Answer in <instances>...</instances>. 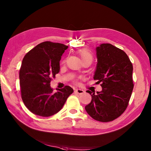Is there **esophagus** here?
Masks as SVG:
<instances>
[{
	"mask_svg": "<svg viewBox=\"0 0 151 151\" xmlns=\"http://www.w3.org/2000/svg\"><path fill=\"white\" fill-rule=\"evenodd\" d=\"M75 92L76 93L79 94V95H81V94H82L83 93H84V90H83V89H75Z\"/></svg>",
	"mask_w": 151,
	"mask_h": 151,
	"instance_id": "34e87169",
	"label": "esophagus"
}]
</instances>
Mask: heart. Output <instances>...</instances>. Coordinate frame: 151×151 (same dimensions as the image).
<instances>
[{
  "label": "heart",
  "mask_w": 151,
  "mask_h": 151,
  "mask_svg": "<svg viewBox=\"0 0 151 151\" xmlns=\"http://www.w3.org/2000/svg\"><path fill=\"white\" fill-rule=\"evenodd\" d=\"M79 56L82 61V62H92L93 60V55L91 53V51H89L88 49H81L77 52ZM65 60H63V62Z\"/></svg>",
  "instance_id": "b5f03b06"
}]
</instances>
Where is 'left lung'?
<instances>
[{"label": "left lung", "instance_id": "1", "mask_svg": "<svg viewBox=\"0 0 151 151\" xmlns=\"http://www.w3.org/2000/svg\"><path fill=\"white\" fill-rule=\"evenodd\" d=\"M97 65L94 80L101 83L102 90L97 93L89 90L91 101L85 110L95 120L106 123L124 113L134 88L133 65L123 50L110 43L97 49Z\"/></svg>", "mask_w": 151, "mask_h": 151}]
</instances>
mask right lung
I'll return each instance as SVG.
<instances>
[{
	"instance_id": "obj_1",
	"label": "right lung",
	"mask_w": 151,
	"mask_h": 151,
	"mask_svg": "<svg viewBox=\"0 0 151 151\" xmlns=\"http://www.w3.org/2000/svg\"><path fill=\"white\" fill-rule=\"evenodd\" d=\"M68 46L51 41L38 44L27 53L19 70L21 98L32 113L50 117L58 113L73 92L65 86L56 93L50 81L60 71V61Z\"/></svg>"
}]
</instances>
